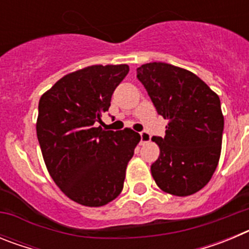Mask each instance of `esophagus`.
Returning a JSON list of instances; mask_svg holds the SVG:
<instances>
[{
	"mask_svg": "<svg viewBox=\"0 0 249 249\" xmlns=\"http://www.w3.org/2000/svg\"><path fill=\"white\" fill-rule=\"evenodd\" d=\"M151 141V135L148 132H141V144H144Z\"/></svg>",
	"mask_w": 249,
	"mask_h": 249,
	"instance_id": "esophagus-1",
	"label": "esophagus"
}]
</instances>
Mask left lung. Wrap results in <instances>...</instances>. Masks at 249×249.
<instances>
[{
    "label": "left lung",
    "instance_id": "left-lung-1",
    "mask_svg": "<svg viewBox=\"0 0 249 249\" xmlns=\"http://www.w3.org/2000/svg\"><path fill=\"white\" fill-rule=\"evenodd\" d=\"M158 114L168 120L166 136L153 137L160 157L152 177L163 192L186 197L211 181L218 166L224 117L218 94L193 72L164 62L137 68Z\"/></svg>",
    "mask_w": 249,
    "mask_h": 249
}]
</instances>
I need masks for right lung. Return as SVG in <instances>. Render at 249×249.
I'll return each mask as SVG.
<instances>
[{
    "label": "right lung",
    "mask_w": 249,
    "mask_h": 249,
    "mask_svg": "<svg viewBox=\"0 0 249 249\" xmlns=\"http://www.w3.org/2000/svg\"><path fill=\"white\" fill-rule=\"evenodd\" d=\"M127 65H93L71 72L41 96L37 138L47 171L68 198L102 207L123 190L126 168L141 136L131 128L96 127L111 106Z\"/></svg>",
    "instance_id": "obj_1"
}]
</instances>
